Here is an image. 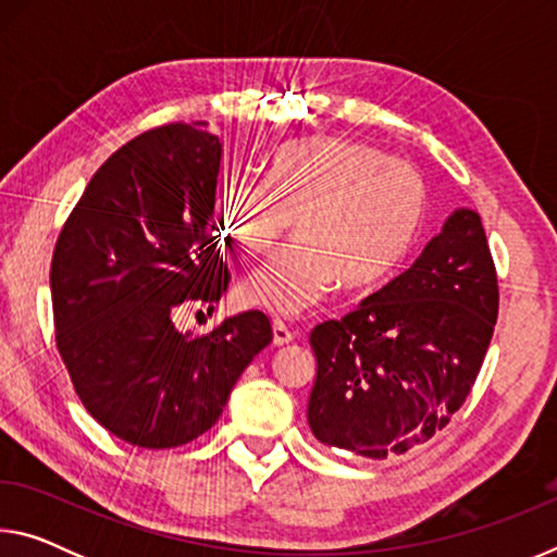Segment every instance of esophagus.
I'll use <instances>...</instances> for the list:
<instances>
[{"mask_svg": "<svg viewBox=\"0 0 557 557\" xmlns=\"http://www.w3.org/2000/svg\"><path fill=\"white\" fill-rule=\"evenodd\" d=\"M292 338H295V332H292V329L285 322L275 319V322H272V344L285 346V344L292 342Z\"/></svg>", "mask_w": 557, "mask_h": 557, "instance_id": "obj_1", "label": "esophagus"}]
</instances>
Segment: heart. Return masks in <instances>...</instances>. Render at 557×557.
<instances>
[{"mask_svg":"<svg viewBox=\"0 0 557 557\" xmlns=\"http://www.w3.org/2000/svg\"><path fill=\"white\" fill-rule=\"evenodd\" d=\"M428 213L425 178L403 159L344 137H305L268 159L265 182L233 178L213 203L243 256L275 248L295 218L299 238L240 285L248 307L297 317L344 282L371 289L398 270Z\"/></svg>","mask_w":557,"mask_h":557,"instance_id":"1","label":"heart"}]
</instances>
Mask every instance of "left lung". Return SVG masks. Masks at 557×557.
Returning <instances> with one entry per match:
<instances>
[{"label": "left lung", "mask_w": 557, "mask_h": 557, "mask_svg": "<svg viewBox=\"0 0 557 557\" xmlns=\"http://www.w3.org/2000/svg\"><path fill=\"white\" fill-rule=\"evenodd\" d=\"M498 317L496 268L476 211L457 209L410 270L309 334L307 420L329 447L369 459L428 442L465 405Z\"/></svg>", "instance_id": "8db88e82"}]
</instances>
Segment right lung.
Listing matches in <instances>:
<instances>
[{
  "label": "right lung",
  "instance_id": "1",
  "mask_svg": "<svg viewBox=\"0 0 557 557\" xmlns=\"http://www.w3.org/2000/svg\"><path fill=\"white\" fill-rule=\"evenodd\" d=\"M219 166L206 122L147 129L92 174L55 240V346L86 410L129 445L182 447L211 430L272 342L262 312L206 336L172 322L182 301L213 305L228 289L213 219Z\"/></svg>",
  "mask_w": 557,
  "mask_h": 557
}]
</instances>
